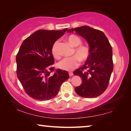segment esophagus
<instances>
[{"label": "esophagus", "mask_w": 131, "mask_h": 131, "mask_svg": "<svg viewBox=\"0 0 131 131\" xmlns=\"http://www.w3.org/2000/svg\"><path fill=\"white\" fill-rule=\"evenodd\" d=\"M69 75H70V77L73 75V73H72V72H69Z\"/></svg>", "instance_id": "34e87169"}]
</instances>
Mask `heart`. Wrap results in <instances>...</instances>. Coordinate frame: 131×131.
I'll return each mask as SVG.
<instances>
[{"mask_svg": "<svg viewBox=\"0 0 131 131\" xmlns=\"http://www.w3.org/2000/svg\"><path fill=\"white\" fill-rule=\"evenodd\" d=\"M69 44L74 47L72 52V54L75 56L63 58L57 64V66L62 70L71 71L79 65V60L84 62L87 61L90 57V52L87 47L81 45L82 41L76 35H71L66 38ZM52 56L56 59L60 58V54L58 49V41H55L51 48Z\"/></svg>", "mask_w": 131, "mask_h": 131, "instance_id": "heart-1", "label": "heart"}]
</instances>
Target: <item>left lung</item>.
I'll use <instances>...</instances> for the list:
<instances>
[{
    "label": "left lung",
    "mask_w": 131,
    "mask_h": 131,
    "mask_svg": "<svg viewBox=\"0 0 131 131\" xmlns=\"http://www.w3.org/2000/svg\"><path fill=\"white\" fill-rule=\"evenodd\" d=\"M68 32H75L87 41L90 47V57L73 73L82 80L81 85L75 88V91L85 98L101 95L107 87L113 70L112 47L109 41L102 31L88 26L69 29Z\"/></svg>",
    "instance_id": "left-lung-1"
}]
</instances>
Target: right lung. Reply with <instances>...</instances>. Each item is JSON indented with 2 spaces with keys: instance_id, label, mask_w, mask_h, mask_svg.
<instances>
[{
  "instance_id": "1",
  "label": "right lung",
  "mask_w": 131,
  "mask_h": 131,
  "mask_svg": "<svg viewBox=\"0 0 131 131\" xmlns=\"http://www.w3.org/2000/svg\"><path fill=\"white\" fill-rule=\"evenodd\" d=\"M67 30H39L22 43L16 56L17 75L25 91L32 99H53L62 83L69 78L68 72L60 69L51 74L54 62L52 47Z\"/></svg>"
}]
</instances>
